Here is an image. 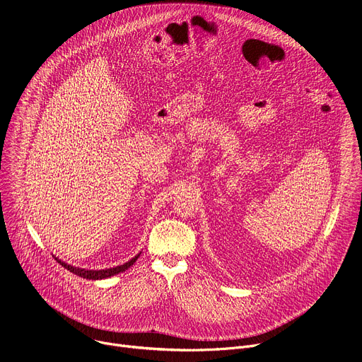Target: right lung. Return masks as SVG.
<instances>
[{"mask_svg":"<svg viewBox=\"0 0 362 362\" xmlns=\"http://www.w3.org/2000/svg\"><path fill=\"white\" fill-rule=\"evenodd\" d=\"M140 255V254H139ZM139 255H136L134 258H131L128 262H125V264L122 266H117L114 269H105V270H85V269H78V267H74V266H69L66 264V262H63L60 259H57L59 264H62L64 269L72 272L74 274L79 276V277H83V279H89V280H101V279H107V277H111L114 274H118V273H122L125 272L127 269H129L131 266L134 264L136 259L139 258Z\"/></svg>","mask_w":362,"mask_h":362,"instance_id":"obj_1","label":"right lung"}]
</instances>
